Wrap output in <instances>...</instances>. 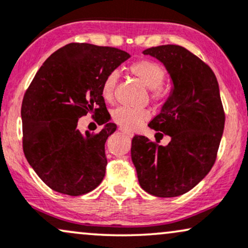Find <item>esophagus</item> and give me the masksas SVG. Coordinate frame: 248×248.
I'll return each mask as SVG.
<instances>
[{
  "instance_id": "34e87169",
  "label": "esophagus",
  "mask_w": 248,
  "mask_h": 248,
  "mask_svg": "<svg viewBox=\"0 0 248 248\" xmlns=\"http://www.w3.org/2000/svg\"><path fill=\"white\" fill-rule=\"evenodd\" d=\"M120 132H121L122 134H124V135H127L128 137H132V136H133V133H132V132H128V130L124 129V128H121V127H120Z\"/></svg>"
}]
</instances>
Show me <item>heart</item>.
Returning a JSON list of instances; mask_svg holds the SVG:
<instances>
[{
    "mask_svg": "<svg viewBox=\"0 0 248 248\" xmlns=\"http://www.w3.org/2000/svg\"><path fill=\"white\" fill-rule=\"evenodd\" d=\"M129 71L135 76L143 85L151 89V98L159 101L165 99L166 91L163 88L166 73L164 68L157 62L151 60H141L130 64ZM116 82H118V73L111 71L104 79L101 85V95L106 101H112L114 98ZM149 112L142 108H132V107L120 106L112 113V119L115 124L124 129L133 130L140 127L145 120H148Z\"/></svg>",
    "mask_w": 248,
    "mask_h": 248,
    "instance_id": "b5f03b06",
    "label": "heart"
}]
</instances>
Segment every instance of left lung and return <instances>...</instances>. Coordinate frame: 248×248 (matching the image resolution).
Returning <instances> with one entry per match:
<instances>
[{
  "label": "left lung",
  "mask_w": 248,
  "mask_h": 248,
  "mask_svg": "<svg viewBox=\"0 0 248 248\" xmlns=\"http://www.w3.org/2000/svg\"><path fill=\"white\" fill-rule=\"evenodd\" d=\"M163 62L173 80V91L162 112L149 122L166 147L148 137L132 140V160L145 192L158 198L183 195L209 173L217 158L225 124L218 83L205 62L179 45L145 49Z\"/></svg>",
  "instance_id": "left-lung-1"
}]
</instances>
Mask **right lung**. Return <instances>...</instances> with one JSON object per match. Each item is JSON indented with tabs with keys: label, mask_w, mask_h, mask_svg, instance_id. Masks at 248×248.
<instances>
[{
	"label": "right lung",
	"mask_w": 248,
	"mask_h": 248,
	"mask_svg": "<svg viewBox=\"0 0 248 248\" xmlns=\"http://www.w3.org/2000/svg\"><path fill=\"white\" fill-rule=\"evenodd\" d=\"M130 55L115 47L71 43L37 71L22 103L23 150L39 178L55 192L78 196L105 177V142L116 126L108 121L101 85ZM91 112L98 133L82 136L78 119Z\"/></svg>",
	"instance_id": "right-lung-1"
}]
</instances>
